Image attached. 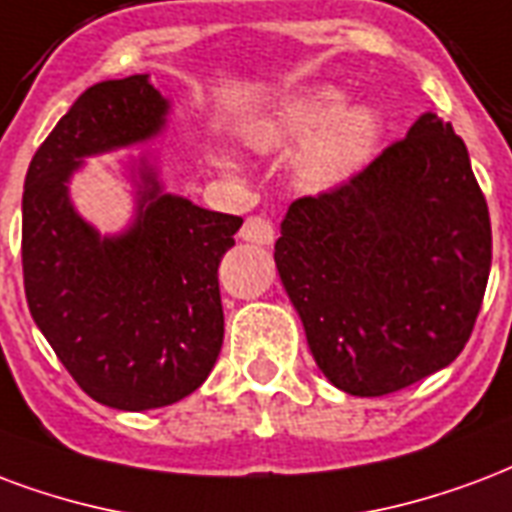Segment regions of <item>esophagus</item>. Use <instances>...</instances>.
Segmentation results:
<instances>
[{
  "label": "esophagus",
  "mask_w": 512,
  "mask_h": 512,
  "mask_svg": "<svg viewBox=\"0 0 512 512\" xmlns=\"http://www.w3.org/2000/svg\"><path fill=\"white\" fill-rule=\"evenodd\" d=\"M274 222L268 217H246L241 227V238L252 244H274Z\"/></svg>",
  "instance_id": "1"
}]
</instances>
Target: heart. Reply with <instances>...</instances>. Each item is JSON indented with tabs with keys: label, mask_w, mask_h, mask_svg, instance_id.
<instances>
[{
	"label": "heart",
	"mask_w": 512,
	"mask_h": 512,
	"mask_svg": "<svg viewBox=\"0 0 512 512\" xmlns=\"http://www.w3.org/2000/svg\"><path fill=\"white\" fill-rule=\"evenodd\" d=\"M241 138L255 151H282L298 143L293 179L309 192H333L350 184L372 160L380 140V119L366 105H344L339 89H306L279 100L241 127ZM211 162L225 173L236 162L225 151H211Z\"/></svg>",
	"instance_id": "heart-1"
}]
</instances>
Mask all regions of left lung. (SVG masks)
<instances>
[{
	"instance_id": "8db88e82",
	"label": "left lung",
	"mask_w": 512,
	"mask_h": 512,
	"mask_svg": "<svg viewBox=\"0 0 512 512\" xmlns=\"http://www.w3.org/2000/svg\"><path fill=\"white\" fill-rule=\"evenodd\" d=\"M274 260L339 391L388 396L445 369L491 271V219L464 140L423 113L350 184L295 200Z\"/></svg>"
}]
</instances>
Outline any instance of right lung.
<instances>
[{
  "instance_id": "add662e5",
  "label": "right lung",
  "mask_w": 512,
  "mask_h": 512,
  "mask_svg": "<svg viewBox=\"0 0 512 512\" xmlns=\"http://www.w3.org/2000/svg\"><path fill=\"white\" fill-rule=\"evenodd\" d=\"M168 108L149 75L94 83L26 170V304L81 391L113 410H157L198 391L225 336L217 268L244 219L162 195L149 165L121 236H100L67 195L83 157L154 138Z\"/></svg>"
}]
</instances>
